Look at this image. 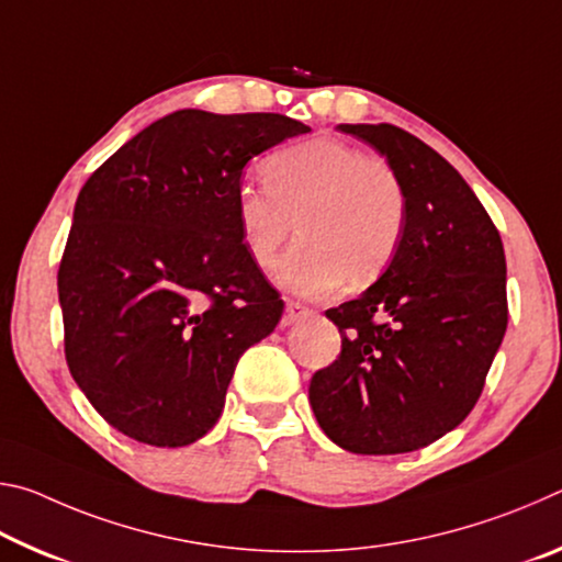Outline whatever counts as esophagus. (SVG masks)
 I'll return each instance as SVG.
<instances>
[{
  "label": "esophagus",
  "instance_id": "obj_1",
  "mask_svg": "<svg viewBox=\"0 0 562 562\" xmlns=\"http://www.w3.org/2000/svg\"><path fill=\"white\" fill-rule=\"evenodd\" d=\"M310 315H312V310H310V307H304V304H300V302H292V300H288V304H284L282 327H292V325H297L300 319L310 317Z\"/></svg>",
  "mask_w": 562,
  "mask_h": 562
}]
</instances>
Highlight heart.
<instances>
[{
  "instance_id": "obj_1",
  "label": "heart",
  "mask_w": 562,
  "mask_h": 562,
  "mask_svg": "<svg viewBox=\"0 0 562 562\" xmlns=\"http://www.w3.org/2000/svg\"><path fill=\"white\" fill-rule=\"evenodd\" d=\"M265 186H243L235 217L255 268H278L297 223L300 245L284 260V288L322 297L374 280L392 262L406 225V193L382 156L315 136L280 148L262 166Z\"/></svg>"
}]
</instances>
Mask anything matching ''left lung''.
<instances>
[{
    "mask_svg": "<svg viewBox=\"0 0 562 562\" xmlns=\"http://www.w3.org/2000/svg\"><path fill=\"white\" fill-rule=\"evenodd\" d=\"M379 150L406 193L392 262L329 310L341 355L312 376L310 404L331 441L361 456L408 453L453 431L479 402L506 335V255L471 186L392 123H339Z\"/></svg>",
    "mask_w": 562,
    "mask_h": 562,
    "instance_id": "left-lung-1",
    "label": "left lung"
}]
</instances>
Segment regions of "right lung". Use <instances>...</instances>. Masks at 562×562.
<instances>
[{
	"label": "right lung",
	"mask_w": 562,
	"mask_h": 562,
	"mask_svg": "<svg viewBox=\"0 0 562 562\" xmlns=\"http://www.w3.org/2000/svg\"><path fill=\"white\" fill-rule=\"evenodd\" d=\"M280 113L183 109L123 144L74 205L59 265L66 364L106 422L160 449L213 429L282 300L235 217L247 160L307 133Z\"/></svg>",
	"instance_id": "right-lung-1"
}]
</instances>
